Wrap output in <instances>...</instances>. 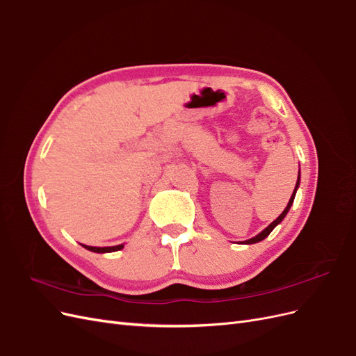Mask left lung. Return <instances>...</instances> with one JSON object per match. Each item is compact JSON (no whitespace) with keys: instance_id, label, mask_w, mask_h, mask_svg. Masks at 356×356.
Masks as SVG:
<instances>
[{"instance_id":"8db88e82","label":"left lung","mask_w":356,"mask_h":356,"mask_svg":"<svg viewBox=\"0 0 356 356\" xmlns=\"http://www.w3.org/2000/svg\"><path fill=\"white\" fill-rule=\"evenodd\" d=\"M298 184H300V175H298V178H297V184H296V188H294V193H293V196H291V199H289V202H288V204H286V208L284 209V212L281 213V215H279V217L270 224V225H268V227L267 229H264L260 234H257L255 236V238H252V239H248V241H245V243H248V245H250V243H257V242H260V241H263L264 238H267V236L268 234H270V232L276 227V225L279 224V222H281L282 220H284V217H285V215L288 213V211H289V208H291V204H293V202H294V196H296V190L298 188Z\"/></svg>"}]
</instances>
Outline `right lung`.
Returning a JSON list of instances; mask_svg holds the SVG:
<instances>
[{
	"label": "right lung",
	"mask_w": 356,
	"mask_h": 356,
	"mask_svg": "<svg viewBox=\"0 0 356 356\" xmlns=\"http://www.w3.org/2000/svg\"><path fill=\"white\" fill-rule=\"evenodd\" d=\"M86 250L93 251V252H113V251H118L122 250L123 245H117V246H105V248H98V246H88V245H83Z\"/></svg>",
	"instance_id": "right-lung-1"
}]
</instances>
